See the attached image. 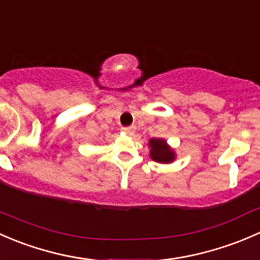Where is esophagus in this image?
Masks as SVG:
<instances>
[{"label":"esophagus","mask_w":260,"mask_h":260,"mask_svg":"<svg viewBox=\"0 0 260 260\" xmlns=\"http://www.w3.org/2000/svg\"><path fill=\"white\" fill-rule=\"evenodd\" d=\"M122 130H124L126 134H129V135H134V133L136 131V127L135 126H129V127H124Z\"/></svg>","instance_id":"obj_1"}]
</instances>
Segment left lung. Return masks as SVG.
<instances>
[{"label": "left lung", "instance_id": "1", "mask_svg": "<svg viewBox=\"0 0 260 260\" xmlns=\"http://www.w3.org/2000/svg\"><path fill=\"white\" fill-rule=\"evenodd\" d=\"M150 157L159 164H171L175 161L176 152L162 138H152L149 140Z\"/></svg>", "mask_w": 260, "mask_h": 260}]
</instances>
